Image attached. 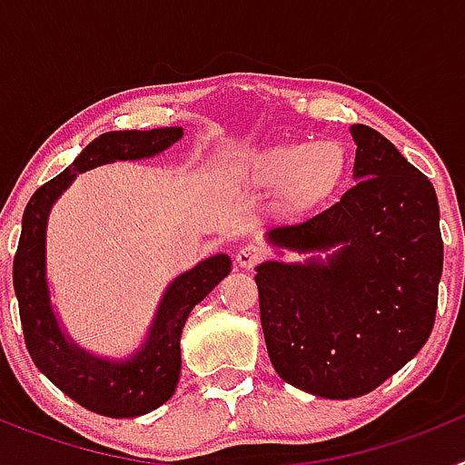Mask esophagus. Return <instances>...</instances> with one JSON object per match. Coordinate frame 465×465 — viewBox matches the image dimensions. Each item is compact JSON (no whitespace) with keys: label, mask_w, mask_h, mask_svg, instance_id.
<instances>
[{"label":"esophagus","mask_w":465,"mask_h":465,"mask_svg":"<svg viewBox=\"0 0 465 465\" xmlns=\"http://www.w3.org/2000/svg\"><path fill=\"white\" fill-rule=\"evenodd\" d=\"M235 261L240 268H253V265H258L262 261V249L258 244H244L237 252Z\"/></svg>","instance_id":"34e87169"}]
</instances>
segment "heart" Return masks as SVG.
<instances>
[{
    "instance_id": "b5f03b06",
    "label": "heart",
    "mask_w": 465,
    "mask_h": 465,
    "mask_svg": "<svg viewBox=\"0 0 465 465\" xmlns=\"http://www.w3.org/2000/svg\"><path fill=\"white\" fill-rule=\"evenodd\" d=\"M347 174V149L335 139L282 142L252 163V182L262 188L282 186L291 209H312L326 203Z\"/></svg>"
}]
</instances>
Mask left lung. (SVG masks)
Returning a JSON list of instances; mask_svg holds the SVG:
<instances>
[{
    "label": "left lung",
    "mask_w": 465,
    "mask_h": 465,
    "mask_svg": "<svg viewBox=\"0 0 465 465\" xmlns=\"http://www.w3.org/2000/svg\"><path fill=\"white\" fill-rule=\"evenodd\" d=\"M354 188L314 219L268 232L298 253L256 268L261 323L274 371L322 398H359L426 344L442 274L433 183L377 130L351 125Z\"/></svg>",
    "instance_id": "obj_1"
}]
</instances>
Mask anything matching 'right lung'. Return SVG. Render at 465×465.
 I'll return each instance as SVG.
<instances>
[{
	"instance_id": "obj_1",
	"label": "right lung",
	"mask_w": 465,
	"mask_h": 465,
	"mask_svg": "<svg viewBox=\"0 0 465 465\" xmlns=\"http://www.w3.org/2000/svg\"><path fill=\"white\" fill-rule=\"evenodd\" d=\"M183 137L182 127L104 133L85 146L72 165L36 188L25 207L18 252L14 258V289L20 323L32 361L53 384L85 410L104 417H139L170 401L182 372L183 323L193 307L230 272L225 253L197 262L179 274L160 300L149 338L130 359H97L63 332L51 307L46 282V225L53 203L76 174L93 167L158 155Z\"/></svg>"
}]
</instances>
